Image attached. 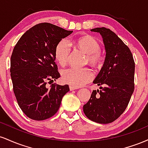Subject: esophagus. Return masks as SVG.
<instances>
[{
	"instance_id": "1",
	"label": "esophagus",
	"mask_w": 148,
	"mask_h": 148,
	"mask_svg": "<svg viewBox=\"0 0 148 148\" xmlns=\"http://www.w3.org/2000/svg\"><path fill=\"white\" fill-rule=\"evenodd\" d=\"M76 89H78L77 87H74V86H69V90H70L71 91L74 90H76Z\"/></svg>"
}]
</instances>
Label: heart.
Masks as SVG:
<instances>
[{"label": "heart", "instance_id": "obj_1", "mask_svg": "<svg viewBox=\"0 0 148 148\" xmlns=\"http://www.w3.org/2000/svg\"><path fill=\"white\" fill-rule=\"evenodd\" d=\"M75 45L84 53H87L88 60L92 65H101L103 62V55L100 51L99 42L90 35H86L76 40H62L58 44L55 50L56 60L60 65H64L68 59L71 51V45ZM93 78V73L90 68L69 67L62 72L64 82L75 87H79L89 82Z\"/></svg>", "mask_w": 148, "mask_h": 148}]
</instances>
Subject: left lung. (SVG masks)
Returning a JSON list of instances; mask_svg holds the SVG:
<instances>
[{
    "instance_id": "1",
    "label": "left lung",
    "mask_w": 148,
    "mask_h": 148,
    "mask_svg": "<svg viewBox=\"0 0 148 148\" xmlns=\"http://www.w3.org/2000/svg\"><path fill=\"white\" fill-rule=\"evenodd\" d=\"M90 30L102 37L106 57L93 81L100 90L92 91L83 108L92 121L111 123L123 114L133 94L135 63L130 49L112 30L104 27Z\"/></svg>"
}]
</instances>
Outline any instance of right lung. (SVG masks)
<instances>
[{
  "label": "right lung",
  "mask_w": 148,
  "mask_h": 148,
  "mask_svg": "<svg viewBox=\"0 0 148 148\" xmlns=\"http://www.w3.org/2000/svg\"><path fill=\"white\" fill-rule=\"evenodd\" d=\"M72 32L51 23H39L27 30L13 49L10 59L13 90L22 111L32 120H44L55 115L69 91L68 85L53 84L50 88L46 85L60 76L55 50Z\"/></svg>",
  "instance_id": "add662e5"
}]
</instances>
